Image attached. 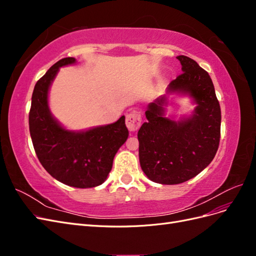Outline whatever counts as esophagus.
I'll use <instances>...</instances> for the list:
<instances>
[{"label": "esophagus", "mask_w": 256, "mask_h": 256, "mask_svg": "<svg viewBox=\"0 0 256 256\" xmlns=\"http://www.w3.org/2000/svg\"><path fill=\"white\" fill-rule=\"evenodd\" d=\"M141 115L138 112H131L126 116V126L130 131H136L141 126Z\"/></svg>", "instance_id": "obj_1"}]
</instances>
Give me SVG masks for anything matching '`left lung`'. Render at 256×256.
Masks as SVG:
<instances>
[{
	"instance_id": "1",
	"label": "left lung",
	"mask_w": 256,
	"mask_h": 256,
	"mask_svg": "<svg viewBox=\"0 0 256 256\" xmlns=\"http://www.w3.org/2000/svg\"><path fill=\"white\" fill-rule=\"evenodd\" d=\"M182 74L168 85L166 94L147 106V122L138 132V158L152 182L177 184L196 176L218 150L221 110L212 78L194 60L180 56ZM189 96L197 106L180 121L165 118L166 96Z\"/></svg>"
}]
</instances>
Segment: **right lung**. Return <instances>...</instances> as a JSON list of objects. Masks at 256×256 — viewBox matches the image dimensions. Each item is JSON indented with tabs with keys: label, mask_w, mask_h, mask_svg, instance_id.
I'll return each instance as SVG.
<instances>
[{
	"label": "right lung",
	"mask_w": 256,
	"mask_h": 256,
	"mask_svg": "<svg viewBox=\"0 0 256 256\" xmlns=\"http://www.w3.org/2000/svg\"><path fill=\"white\" fill-rule=\"evenodd\" d=\"M76 62L74 58L60 60L37 81L28 114L30 134L38 159L53 178L70 187L92 188L106 180L129 131L124 115L113 124L81 131L65 129L52 115L51 84L60 67Z\"/></svg>",
	"instance_id": "1"
}]
</instances>
